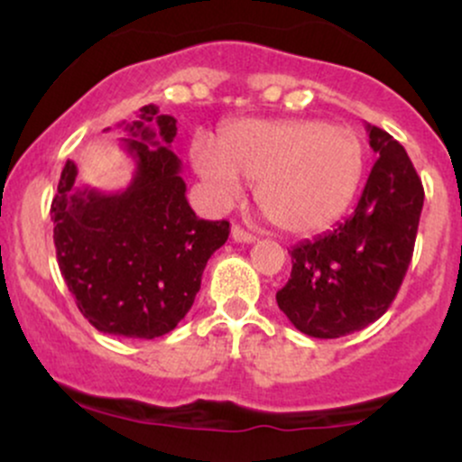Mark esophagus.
<instances>
[{
  "instance_id": "obj_1",
  "label": "esophagus",
  "mask_w": 462,
  "mask_h": 462,
  "mask_svg": "<svg viewBox=\"0 0 462 462\" xmlns=\"http://www.w3.org/2000/svg\"><path fill=\"white\" fill-rule=\"evenodd\" d=\"M232 241H236V243H254L256 241V236L252 235V232H247V230H243L241 226H232Z\"/></svg>"
}]
</instances>
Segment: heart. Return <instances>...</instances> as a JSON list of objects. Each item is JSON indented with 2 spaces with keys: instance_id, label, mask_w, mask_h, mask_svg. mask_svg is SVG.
Here are the masks:
<instances>
[{
  "instance_id": "heart-1",
  "label": "heart",
  "mask_w": 462,
  "mask_h": 462,
  "mask_svg": "<svg viewBox=\"0 0 462 462\" xmlns=\"http://www.w3.org/2000/svg\"><path fill=\"white\" fill-rule=\"evenodd\" d=\"M195 169L221 201L235 199L241 180L273 226L312 235L332 226L356 198L367 150L347 125L319 119H241L224 125L215 150L198 147Z\"/></svg>"
}]
</instances>
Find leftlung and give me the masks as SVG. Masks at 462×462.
<instances>
[{"instance_id":"8db88e82","label":"left lung","mask_w":462,"mask_h":462,"mask_svg":"<svg viewBox=\"0 0 462 462\" xmlns=\"http://www.w3.org/2000/svg\"><path fill=\"white\" fill-rule=\"evenodd\" d=\"M378 161L346 221L291 249V278L275 293L300 332L338 338L363 330L395 300L415 249L423 187L404 147L367 125Z\"/></svg>"}]
</instances>
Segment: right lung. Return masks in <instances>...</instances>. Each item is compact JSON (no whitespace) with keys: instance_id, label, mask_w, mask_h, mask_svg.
Here are the masks:
<instances>
[{"instance_id":"right-lung-1","label":"right lung","mask_w":462,"mask_h":462,"mask_svg":"<svg viewBox=\"0 0 462 462\" xmlns=\"http://www.w3.org/2000/svg\"><path fill=\"white\" fill-rule=\"evenodd\" d=\"M125 124V121H124ZM136 169L119 193L76 189L67 161L51 201L58 267L79 312L104 334L156 338L193 306L206 263L227 241V221H206L187 201L171 152L176 119L143 106L125 124Z\"/></svg>"}]
</instances>
